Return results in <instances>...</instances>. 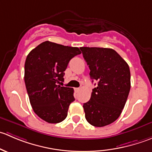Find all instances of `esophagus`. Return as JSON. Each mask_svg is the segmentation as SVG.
<instances>
[{
    "label": "esophagus",
    "mask_w": 152,
    "mask_h": 152,
    "mask_svg": "<svg viewBox=\"0 0 152 152\" xmlns=\"http://www.w3.org/2000/svg\"><path fill=\"white\" fill-rule=\"evenodd\" d=\"M74 90H75V92H76V93H78V92L80 90V88H74Z\"/></svg>",
    "instance_id": "34e87169"
}]
</instances>
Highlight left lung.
<instances>
[{
    "mask_svg": "<svg viewBox=\"0 0 152 152\" xmlns=\"http://www.w3.org/2000/svg\"><path fill=\"white\" fill-rule=\"evenodd\" d=\"M80 49L89 65L92 82H98L90 99L83 104L85 118L94 126H104L118 118L125 106L131 87L129 67L112 48Z\"/></svg>",
    "mask_w": 152,
    "mask_h": 152,
    "instance_id": "obj_1",
    "label": "left lung"
}]
</instances>
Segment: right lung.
Masks as SVG:
<instances>
[{"instance_id":"right-lung-1","label":"right lung","mask_w":152,"mask_h":152,"mask_svg":"<svg viewBox=\"0 0 152 152\" xmlns=\"http://www.w3.org/2000/svg\"><path fill=\"white\" fill-rule=\"evenodd\" d=\"M80 53L76 47L45 41L27 56L24 80L29 101L34 112L48 123L66 118L69 105L75 100L73 89L58 84L64 81L70 59Z\"/></svg>"}]
</instances>
